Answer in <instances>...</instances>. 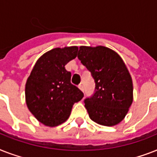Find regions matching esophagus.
Wrapping results in <instances>:
<instances>
[{
  "mask_svg": "<svg viewBox=\"0 0 157 157\" xmlns=\"http://www.w3.org/2000/svg\"><path fill=\"white\" fill-rule=\"evenodd\" d=\"M78 87H79V89H80V90L82 91V92H84V87H83V86L81 85V84H80V85H79Z\"/></svg>",
  "mask_w": 157,
  "mask_h": 157,
  "instance_id": "obj_1",
  "label": "esophagus"
}]
</instances>
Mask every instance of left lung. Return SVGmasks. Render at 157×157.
Instances as JSON below:
<instances>
[{
  "instance_id": "8db88e82",
  "label": "left lung",
  "mask_w": 157,
  "mask_h": 157,
  "mask_svg": "<svg viewBox=\"0 0 157 157\" xmlns=\"http://www.w3.org/2000/svg\"><path fill=\"white\" fill-rule=\"evenodd\" d=\"M77 58L90 71L94 93L84 99L90 118L105 126L124 119L133 102V83L119 54L104 46H81Z\"/></svg>"
}]
</instances>
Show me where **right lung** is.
Instances as JSON below:
<instances>
[{"label":"right lung","instance_id":"add662e5","mask_svg":"<svg viewBox=\"0 0 157 157\" xmlns=\"http://www.w3.org/2000/svg\"><path fill=\"white\" fill-rule=\"evenodd\" d=\"M77 51L76 46L48 51L36 63L27 81L28 109L45 125L54 127L66 121L74 103L83 98L84 94L71 83V72L65 69Z\"/></svg>","mask_w":157,"mask_h":157}]
</instances>
